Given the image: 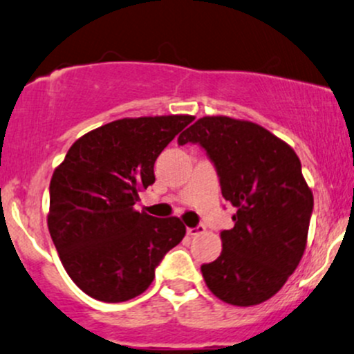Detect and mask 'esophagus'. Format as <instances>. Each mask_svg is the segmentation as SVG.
Wrapping results in <instances>:
<instances>
[{
	"instance_id": "34e87169",
	"label": "esophagus",
	"mask_w": 354,
	"mask_h": 354,
	"mask_svg": "<svg viewBox=\"0 0 354 354\" xmlns=\"http://www.w3.org/2000/svg\"><path fill=\"white\" fill-rule=\"evenodd\" d=\"M204 225H196V227H187V236H197V234L204 232Z\"/></svg>"
}]
</instances>
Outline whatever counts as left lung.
<instances>
[{"label":"left lung","mask_w":354,"mask_h":354,"mask_svg":"<svg viewBox=\"0 0 354 354\" xmlns=\"http://www.w3.org/2000/svg\"><path fill=\"white\" fill-rule=\"evenodd\" d=\"M177 142L207 152L236 207L221 256L201 268L205 284L232 306L264 303L296 271L308 241L315 201L299 158L264 127L230 117L198 118Z\"/></svg>","instance_id":"left-lung-1"}]
</instances>
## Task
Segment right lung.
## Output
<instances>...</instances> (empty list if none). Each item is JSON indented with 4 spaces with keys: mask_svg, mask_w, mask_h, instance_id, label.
Masks as SVG:
<instances>
[{
    "mask_svg": "<svg viewBox=\"0 0 354 354\" xmlns=\"http://www.w3.org/2000/svg\"><path fill=\"white\" fill-rule=\"evenodd\" d=\"M194 117L122 118L78 138L50 182L48 229L63 268L85 295L124 303L142 295L156 268L184 239L178 217L135 210L156 182L153 164Z\"/></svg>",
    "mask_w": 354,
    "mask_h": 354,
    "instance_id": "right-lung-1",
    "label": "right lung"
}]
</instances>
